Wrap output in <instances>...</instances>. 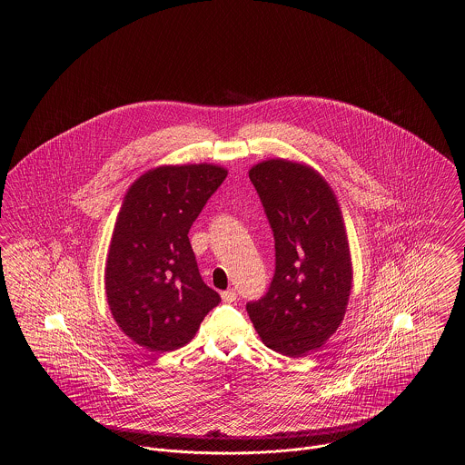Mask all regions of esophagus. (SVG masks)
Wrapping results in <instances>:
<instances>
[{
  "mask_svg": "<svg viewBox=\"0 0 465 465\" xmlns=\"http://www.w3.org/2000/svg\"><path fill=\"white\" fill-rule=\"evenodd\" d=\"M222 298L223 302H226V303H233V302H237L239 294L235 289H228V291H223Z\"/></svg>",
  "mask_w": 465,
  "mask_h": 465,
  "instance_id": "esophagus-1",
  "label": "esophagus"
}]
</instances>
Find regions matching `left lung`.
<instances>
[{
  "label": "left lung",
  "instance_id": "left-lung-1",
  "mask_svg": "<svg viewBox=\"0 0 465 465\" xmlns=\"http://www.w3.org/2000/svg\"><path fill=\"white\" fill-rule=\"evenodd\" d=\"M275 239V273L265 296L247 303L260 338L302 357L322 347L343 321L352 262L336 195L309 165L272 158L249 171Z\"/></svg>",
  "mask_w": 465,
  "mask_h": 465
}]
</instances>
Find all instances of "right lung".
I'll return each instance as SVG.
<instances>
[{
	"label": "right lung",
	"instance_id": "right-lung-1",
	"mask_svg": "<svg viewBox=\"0 0 465 465\" xmlns=\"http://www.w3.org/2000/svg\"><path fill=\"white\" fill-rule=\"evenodd\" d=\"M226 169L162 165L135 179L114 223L104 270L113 319L139 347L186 345L222 298L203 284L188 232Z\"/></svg>",
	"mask_w": 465,
	"mask_h": 465
}]
</instances>
